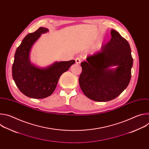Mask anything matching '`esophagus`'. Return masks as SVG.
Here are the masks:
<instances>
[{"mask_svg": "<svg viewBox=\"0 0 149 149\" xmlns=\"http://www.w3.org/2000/svg\"><path fill=\"white\" fill-rule=\"evenodd\" d=\"M81 61V58H80L79 57H77V58H75V62H76L77 63H78V64H79V63H80Z\"/></svg>", "mask_w": 149, "mask_h": 149, "instance_id": "esophagus-1", "label": "esophagus"}]
</instances>
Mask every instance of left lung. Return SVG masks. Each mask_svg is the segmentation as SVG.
Segmentation results:
<instances>
[{"label":"left lung","instance_id":"obj_1","mask_svg":"<svg viewBox=\"0 0 149 149\" xmlns=\"http://www.w3.org/2000/svg\"><path fill=\"white\" fill-rule=\"evenodd\" d=\"M111 38L100 51L87 56L81 63L82 72L79 84L88 98L100 102L117 97L130 81L133 59L127 40L116 31H111ZM117 66L116 69L109 67Z\"/></svg>","mask_w":149,"mask_h":149}]
</instances>
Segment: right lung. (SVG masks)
Segmentation results:
<instances>
[{"label":"right lung","mask_w":149,"mask_h":149,"mask_svg":"<svg viewBox=\"0 0 149 149\" xmlns=\"http://www.w3.org/2000/svg\"><path fill=\"white\" fill-rule=\"evenodd\" d=\"M48 29L40 27L28 34L16 49L12 65V77L19 90L26 96L42 99L55 91L61 75L67 71L75 60L56 62L45 68H38L30 62V50L42 33Z\"/></svg>","instance_id":"add662e5"}]
</instances>
